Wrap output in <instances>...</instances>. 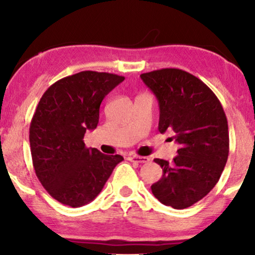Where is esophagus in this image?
<instances>
[{"mask_svg": "<svg viewBox=\"0 0 255 255\" xmlns=\"http://www.w3.org/2000/svg\"><path fill=\"white\" fill-rule=\"evenodd\" d=\"M131 162H137V163H145L148 162L149 159L147 156H139V155H131L128 158Z\"/></svg>", "mask_w": 255, "mask_h": 255, "instance_id": "obj_1", "label": "esophagus"}]
</instances>
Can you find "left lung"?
<instances>
[{
  "instance_id": "left-lung-1",
  "label": "left lung",
  "mask_w": 255,
  "mask_h": 255,
  "mask_svg": "<svg viewBox=\"0 0 255 255\" xmlns=\"http://www.w3.org/2000/svg\"><path fill=\"white\" fill-rule=\"evenodd\" d=\"M140 78L159 102L160 133L172 132L180 145L172 162L154 159L162 177L152 193L174 209L191 207L210 193L228 161L225 113L214 92L182 69H158Z\"/></svg>"
}]
</instances>
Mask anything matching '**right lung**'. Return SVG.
<instances>
[{"instance_id": "obj_1", "label": "right lung", "mask_w": 255, "mask_h": 255, "mask_svg": "<svg viewBox=\"0 0 255 255\" xmlns=\"http://www.w3.org/2000/svg\"><path fill=\"white\" fill-rule=\"evenodd\" d=\"M124 76L85 71L53 83L30 124L36 175L54 200L72 208L88 204L103 189L122 155L87 148L83 137L99 124L100 106Z\"/></svg>"}]
</instances>
